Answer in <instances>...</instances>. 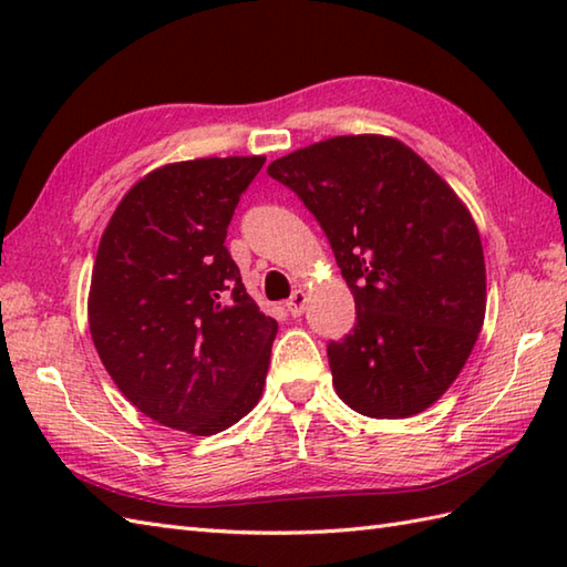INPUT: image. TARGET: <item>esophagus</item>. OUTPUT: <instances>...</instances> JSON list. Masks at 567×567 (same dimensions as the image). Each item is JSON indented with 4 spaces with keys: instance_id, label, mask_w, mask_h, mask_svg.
<instances>
[{
    "instance_id": "obj_1",
    "label": "esophagus",
    "mask_w": 567,
    "mask_h": 567,
    "mask_svg": "<svg viewBox=\"0 0 567 567\" xmlns=\"http://www.w3.org/2000/svg\"><path fill=\"white\" fill-rule=\"evenodd\" d=\"M287 311H290L292 317H302L305 315V307H307V292L305 290H295L292 297L285 302Z\"/></svg>"
}]
</instances>
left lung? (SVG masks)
Masks as SVG:
<instances>
[{
    "instance_id": "left-lung-1",
    "label": "left lung",
    "mask_w": 567,
    "mask_h": 567,
    "mask_svg": "<svg viewBox=\"0 0 567 567\" xmlns=\"http://www.w3.org/2000/svg\"><path fill=\"white\" fill-rule=\"evenodd\" d=\"M327 234L355 299L331 341L333 388L358 414L404 419L451 388L485 321L483 240L455 192L378 134L336 136L268 165Z\"/></svg>"
}]
</instances>
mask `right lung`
<instances>
[{"instance_id": "obj_1", "label": "right lung", "mask_w": 567, "mask_h": 567, "mask_svg": "<svg viewBox=\"0 0 567 567\" xmlns=\"http://www.w3.org/2000/svg\"><path fill=\"white\" fill-rule=\"evenodd\" d=\"M265 158L163 165L131 187L94 260L87 317L116 388L163 426L212 436L262 394L277 321L224 246Z\"/></svg>"}]
</instances>
